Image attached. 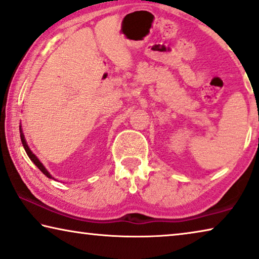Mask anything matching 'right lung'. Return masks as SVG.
I'll list each match as a JSON object with an SVG mask.
<instances>
[{
	"label": "right lung",
	"mask_w": 259,
	"mask_h": 259,
	"mask_svg": "<svg viewBox=\"0 0 259 259\" xmlns=\"http://www.w3.org/2000/svg\"><path fill=\"white\" fill-rule=\"evenodd\" d=\"M19 134H21V141H22L23 148H24L26 154H28V156H29L30 160L32 161V163H33L34 165H36V166H37L38 168H39L40 171L43 172L46 177H48V178H50V179H55L51 175H50V172L48 171V169L45 168V166L43 165V163H41V161H40L39 159H38V157L36 156V154H34V153L30 150L29 145H28V143H26V141H25V137H24V134H23V130H22V125H21V124H19Z\"/></svg>",
	"instance_id": "add662e5"
}]
</instances>
